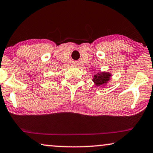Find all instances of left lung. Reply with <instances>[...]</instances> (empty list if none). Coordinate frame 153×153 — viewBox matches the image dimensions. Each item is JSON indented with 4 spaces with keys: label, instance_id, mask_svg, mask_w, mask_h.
I'll return each instance as SVG.
<instances>
[{
    "label": "left lung",
    "instance_id": "1",
    "mask_svg": "<svg viewBox=\"0 0 153 153\" xmlns=\"http://www.w3.org/2000/svg\"><path fill=\"white\" fill-rule=\"evenodd\" d=\"M111 74L108 72H99L94 75L92 81L97 86H102L108 82Z\"/></svg>",
    "mask_w": 153,
    "mask_h": 153
}]
</instances>
